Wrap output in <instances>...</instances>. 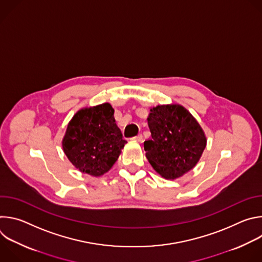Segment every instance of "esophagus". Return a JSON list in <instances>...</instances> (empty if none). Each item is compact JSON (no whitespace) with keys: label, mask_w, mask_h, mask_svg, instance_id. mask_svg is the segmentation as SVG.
Wrapping results in <instances>:
<instances>
[{"label":"esophagus","mask_w":262,"mask_h":262,"mask_svg":"<svg viewBox=\"0 0 262 262\" xmlns=\"http://www.w3.org/2000/svg\"><path fill=\"white\" fill-rule=\"evenodd\" d=\"M132 140H133V141H136V142H141V141L143 140V136L140 134V135H138V136H136V137H133Z\"/></svg>","instance_id":"esophagus-1"}]
</instances>
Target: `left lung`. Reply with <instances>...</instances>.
Instances as JSON below:
<instances>
[{"label": "left lung", "instance_id": "obj_1", "mask_svg": "<svg viewBox=\"0 0 262 262\" xmlns=\"http://www.w3.org/2000/svg\"><path fill=\"white\" fill-rule=\"evenodd\" d=\"M151 139L144 142L146 158L166 179L192 170L206 146V137L190 112L180 104L150 108L147 118Z\"/></svg>", "mask_w": 262, "mask_h": 262}]
</instances>
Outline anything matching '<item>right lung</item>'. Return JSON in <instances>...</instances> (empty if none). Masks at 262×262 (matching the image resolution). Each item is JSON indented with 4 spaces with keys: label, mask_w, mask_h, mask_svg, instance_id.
<instances>
[{
    "label": "right lung",
    "mask_w": 262,
    "mask_h": 262,
    "mask_svg": "<svg viewBox=\"0 0 262 262\" xmlns=\"http://www.w3.org/2000/svg\"><path fill=\"white\" fill-rule=\"evenodd\" d=\"M126 143L107 102L77 112L62 141L71 164L83 173L101 176L118 160Z\"/></svg>",
    "instance_id": "add662e5"
}]
</instances>
